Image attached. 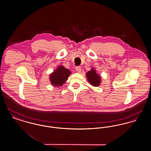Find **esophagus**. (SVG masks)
<instances>
[{
    "instance_id": "esophagus-1",
    "label": "esophagus",
    "mask_w": 151,
    "mask_h": 151,
    "mask_svg": "<svg viewBox=\"0 0 151 151\" xmlns=\"http://www.w3.org/2000/svg\"><path fill=\"white\" fill-rule=\"evenodd\" d=\"M76 70L77 72H81V67H80V66L76 67Z\"/></svg>"
}]
</instances>
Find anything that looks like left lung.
<instances>
[{
    "mask_svg": "<svg viewBox=\"0 0 151 151\" xmlns=\"http://www.w3.org/2000/svg\"><path fill=\"white\" fill-rule=\"evenodd\" d=\"M86 79L89 84L93 86H100L101 83V76L97 73L96 70L92 68V69L86 73Z\"/></svg>",
    "mask_w": 151,
    "mask_h": 151,
    "instance_id": "obj_1",
    "label": "left lung"
}]
</instances>
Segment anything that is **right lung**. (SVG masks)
Listing matches in <instances>:
<instances>
[{
  "label": "right lung",
  "mask_w": 151,
  "mask_h": 151,
  "mask_svg": "<svg viewBox=\"0 0 151 151\" xmlns=\"http://www.w3.org/2000/svg\"><path fill=\"white\" fill-rule=\"evenodd\" d=\"M71 74V72L68 69L62 65H59L49 76L51 86L54 87L62 86Z\"/></svg>",
  "instance_id": "obj_1"
}]
</instances>
